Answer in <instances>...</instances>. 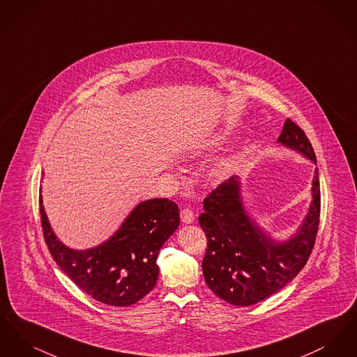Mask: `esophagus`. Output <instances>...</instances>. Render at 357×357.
<instances>
[{"label":"esophagus","instance_id":"34e87169","mask_svg":"<svg viewBox=\"0 0 357 357\" xmlns=\"http://www.w3.org/2000/svg\"><path fill=\"white\" fill-rule=\"evenodd\" d=\"M194 220H195V214H194V211L191 208L185 207V208L181 210V221L183 222V223H192Z\"/></svg>","mask_w":357,"mask_h":357}]
</instances>
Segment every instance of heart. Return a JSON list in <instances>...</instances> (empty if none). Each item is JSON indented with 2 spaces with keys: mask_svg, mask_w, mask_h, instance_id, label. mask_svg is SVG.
<instances>
[{
  "mask_svg": "<svg viewBox=\"0 0 357 357\" xmlns=\"http://www.w3.org/2000/svg\"><path fill=\"white\" fill-rule=\"evenodd\" d=\"M221 139L222 137H215L214 140H210V142H208V146H215V144H218ZM233 166H234V160H233L231 158H223V159L218 160V162L213 166V169L210 170V174H211V176L215 178V179H223V178H226V176L230 174V171L233 170Z\"/></svg>",
  "mask_w": 357,
  "mask_h": 357,
  "instance_id": "obj_1",
  "label": "heart"
}]
</instances>
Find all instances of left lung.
Listing matches in <instances>:
<instances>
[{
    "mask_svg": "<svg viewBox=\"0 0 357 357\" xmlns=\"http://www.w3.org/2000/svg\"><path fill=\"white\" fill-rule=\"evenodd\" d=\"M277 142L317 162L305 132L293 120L287 119ZM239 191L234 175L204 198L198 218L207 237L202 271L214 294L231 305L249 306L281 290L305 266L320 223L319 170H314L305 221L285 242H274L252 221Z\"/></svg>",
    "mask_w": 357,
    "mask_h": 357,
    "instance_id": "1",
    "label": "left lung"
}]
</instances>
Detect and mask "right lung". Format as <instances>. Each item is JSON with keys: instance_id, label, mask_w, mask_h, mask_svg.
Returning <instances> with one entry per match:
<instances>
[{"instance_id": "add662e5", "label": "right lung", "mask_w": 357, "mask_h": 357, "mask_svg": "<svg viewBox=\"0 0 357 357\" xmlns=\"http://www.w3.org/2000/svg\"><path fill=\"white\" fill-rule=\"evenodd\" d=\"M41 226L53 259L69 278L96 301L132 305L153 290L160 248L179 226V207L167 198L137 204L119 230L88 250H73L54 236L40 197Z\"/></svg>"}]
</instances>
